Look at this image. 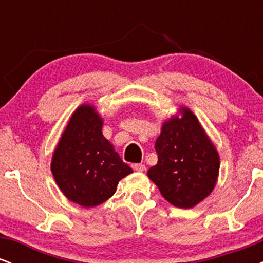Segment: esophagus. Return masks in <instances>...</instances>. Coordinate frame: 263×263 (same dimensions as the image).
I'll list each match as a JSON object with an SVG mask.
<instances>
[{
  "mask_svg": "<svg viewBox=\"0 0 263 263\" xmlns=\"http://www.w3.org/2000/svg\"><path fill=\"white\" fill-rule=\"evenodd\" d=\"M132 168L137 172H143L144 170H146V165L142 164V163H137V164H132Z\"/></svg>",
  "mask_w": 263,
  "mask_h": 263,
  "instance_id": "obj_1",
  "label": "esophagus"
}]
</instances>
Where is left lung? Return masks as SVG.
Instances as JSON below:
<instances>
[{
    "instance_id": "obj_1",
    "label": "left lung",
    "mask_w": 263,
    "mask_h": 263,
    "mask_svg": "<svg viewBox=\"0 0 263 263\" xmlns=\"http://www.w3.org/2000/svg\"><path fill=\"white\" fill-rule=\"evenodd\" d=\"M163 123L155 148L158 162L147 174L172 205L189 209L215 188L220 157L194 114L180 107Z\"/></svg>"
}]
</instances>
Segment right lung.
Returning <instances> with one entry per match:
<instances>
[{"instance_id": "obj_1", "label": "right lung", "mask_w": 263, "mask_h": 263, "mask_svg": "<svg viewBox=\"0 0 263 263\" xmlns=\"http://www.w3.org/2000/svg\"><path fill=\"white\" fill-rule=\"evenodd\" d=\"M102 119L91 105L74 111L53 153L57 185L73 203L98 206L111 198L132 170L102 135Z\"/></svg>"}]
</instances>
